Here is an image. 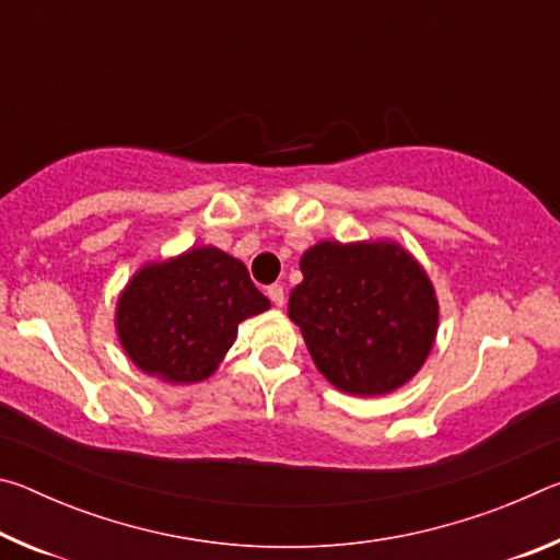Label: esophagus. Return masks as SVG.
<instances>
[{"instance_id":"34e87169","label":"esophagus","mask_w":560,"mask_h":560,"mask_svg":"<svg viewBox=\"0 0 560 560\" xmlns=\"http://www.w3.org/2000/svg\"><path fill=\"white\" fill-rule=\"evenodd\" d=\"M267 296L271 299L273 306H283V301H287V296H283V287H279V283H271L267 289Z\"/></svg>"}]
</instances>
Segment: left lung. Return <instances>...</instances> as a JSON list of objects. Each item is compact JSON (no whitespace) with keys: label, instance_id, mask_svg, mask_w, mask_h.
Returning a JSON list of instances; mask_svg holds the SVG:
<instances>
[{"label":"left lung","instance_id":"obj_1","mask_svg":"<svg viewBox=\"0 0 560 560\" xmlns=\"http://www.w3.org/2000/svg\"><path fill=\"white\" fill-rule=\"evenodd\" d=\"M299 267L289 318L330 385L358 397L387 395L420 371L440 306L410 252L395 242H318Z\"/></svg>","mask_w":560,"mask_h":560}]
</instances>
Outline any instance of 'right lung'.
I'll return each mask as SVG.
<instances>
[{"label":"right lung","mask_w":560,"mask_h":560,"mask_svg":"<svg viewBox=\"0 0 560 560\" xmlns=\"http://www.w3.org/2000/svg\"><path fill=\"white\" fill-rule=\"evenodd\" d=\"M271 306L240 259L195 246L150 261L122 289L120 346L140 371L173 385L200 383L222 363L236 326Z\"/></svg>","instance_id":"obj_1"}]
</instances>
